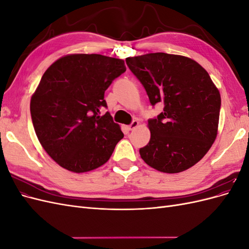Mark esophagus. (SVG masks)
<instances>
[{"instance_id":"esophagus-1","label":"esophagus","mask_w":249,"mask_h":249,"mask_svg":"<svg viewBox=\"0 0 249 249\" xmlns=\"http://www.w3.org/2000/svg\"><path fill=\"white\" fill-rule=\"evenodd\" d=\"M138 124H139V122H138V120H136V119L133 120V122L131 123V124L129 125V130H130V131L134 130L135 127H137V126H138Z\"/></svg>"}]
</instances>
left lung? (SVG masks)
<instances>
[{
    "mask_svg": "<svg viewBox=\"0 0 249 249\" xmlns=\"http://www.w3.org/2000/svg\"><path fill=\"white\" fill-rule=\"evenodd\" d=\"M125 62L150 105L164 106L148 119L150 140L139 149L143 161L167 173L192 167L217 136L221 99L209 73L190 58L166 53L129 57Z\"/></svg>",
    "mask_w": 249,
    "mask_h": 249,
    "instance_id": "8db88e82",
    "label": "left lung"
}]
</instances>
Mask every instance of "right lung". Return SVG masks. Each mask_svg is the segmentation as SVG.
<instances>
[{
  "instance_id": "1",
  "label": "right lung",
  "mask_w": 249,
  "mask_h": 249,
  "mask_svg": "<svg viewBox=\"0 0 249 249\" xmlns=\"http://www.w3.org/2000/svg\"><path fill=\"white\" fill-rule=\"evenodd\" d=\"M124 60L99 54L58 59L43 73L30 103L40 144L60 166L86 172L106 163L124 133L113 122L105 91L125 71Z\"/></svg>"
}]
</instances>
